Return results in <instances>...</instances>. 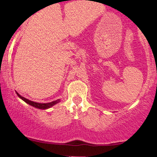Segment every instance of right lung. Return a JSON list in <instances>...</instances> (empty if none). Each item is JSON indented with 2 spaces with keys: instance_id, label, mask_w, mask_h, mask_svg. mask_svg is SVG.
Here are the masks:
<instances>
[{
  "instance_id": "right-lung-1",
  "label": "right lung",
  "mask_w": 157,
  "mask_h": 157,
  "mask_svg": "<svg viewBox=\"0 0 157 157\" xmlns=\"http://www.w3.org/2000/svg\"><path fill=\"white\" fill-rule=\"evenodd\" d=\"M17 96H18L19 97H21V98L22 99L23 101L26 102V103L29 104L30 105L34 106V107L37 108V109H48V108L52 107V106L55 105V104H57V102L60 101L59 100H55V101H53V102H48V103H39V102H35L31 101V100H28V99H26L25 97L21 96V95H20L18 93H17Z\"/></svg>"
}]
</instances>
